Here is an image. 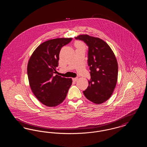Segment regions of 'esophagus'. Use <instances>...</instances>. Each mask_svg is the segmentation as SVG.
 Masks as SVG:
<instances>
[{
	"instance_id": "obj_1",
	"label": "esophagus",
	"mask_w": 147,
	"mask_h": 147,
	"mask_svg": "<svg viewBox=\"0 0 147 147\" xmlns=\"http://www.w3.org/2000/svg\"><path fill=\"white\" fill-rule=\"evenodd\" d=\"M72 79H73V80L74 82H77V80H78V78H73Z\"/></svg>"
}]
</instances>
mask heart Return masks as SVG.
Here are the masks:
<instances>
[{
  "label": "heart",
  "mask_w": 147,
  "mask_h": 147,
  "mask_svg": "<svg viewBox=\"0 0 147 147\" xmlns=\"http://www.w3.org/2000/svg\"><path fill=\"white\" fill-rule=\"evenodd\" d=\"M74 45L76 46V47L77 48V49H85L86 47L84 43L80 41H77L75 42Z\"/></svg>",
  "instance_id": "obj_1"
}]
</instances>
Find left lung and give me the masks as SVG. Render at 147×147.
Segmentation results:
<instances>
[{
  "label": "left lung",
  "instance_id": "8db88e82",
  "mask_svg": "<svg viewBox=\"0 0 147 147\" xmlns=\"http://www.w3.org/2000/svg\"><path fill=\"white\" fill-rule=\"evenodd\" d=\"M89 46L88 65L90 80L83 91L85 96L96 104H101L111 97L118 78V63L113 51L103 40L87 34L76 37Z\"/></svg>",
  "mask_w": 147,
  "mask_h": 147
}]
</instances>
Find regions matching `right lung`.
<instances>
[{"mask_svg":"<svg viewBox=\"0 0 147 147\" xmlns=\"http://www.w3.org/2000/svg\"><path fill=\"white\" fill-rule=\"evenodd\" d=\"M71 40L58 38L43 42L28 60L27 71L31 89L36 98L48 107L61 104L72 84L71 78L54 75L58 65L60 50Z\"/></svg>","mask_w":147,"mask_h":147,"instance_id":"obj_1","label":"right lung"}]
</instances>
